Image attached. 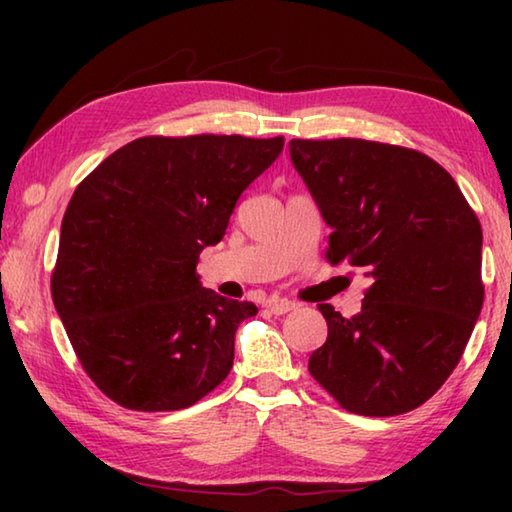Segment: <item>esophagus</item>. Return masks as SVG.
<instances>
[{
    "instance_id": "1",
    "label": "esophagus",
    "mask_w": 512,
    "mask_h": 512,
    "mask_svg": "<svg viewBox=\"0 0 512 512\" xmlns=\"http://www.w3.org/2000/svg\"><path fill=\"white\" fill-rule=\"evenodd\" d=\"M298 305L296 302H291V300H277V302H271V314H275V316H282V314H289V311H293L296 309Z\"/></svg>"
}]
</instances>
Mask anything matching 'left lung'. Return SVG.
<instances>
[{
    "mask_svg": "<svg viewBox=\"0 0 512 512\" xmlns=\"http://www.w3.org/2000/svg\"><path fill=\"white\" fill-rule=\"evenodd\" d=\"M289 146L332 228L325 259L370 282L357 316L318 305L327 341L309 357L311 377L350 413L418 409L458 366L481 314V223L420 151L357 137Z\"/></svg>",
    "mask_w": 512,
    "mask_h": 512,
    "instance_id": "1",
    "label": "left lung"
}]
</instances>
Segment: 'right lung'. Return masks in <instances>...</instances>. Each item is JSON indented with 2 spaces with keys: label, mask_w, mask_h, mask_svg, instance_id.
<instances>
[{
  "label": "right lung",
  "mask_w": 512,
  "mask_h": 512,
  "mask_svg": "<svg viewBox=\"0 0 512 512\" xmlns=\"http://www.w3.org/2000/svg\"><path fill=\"white\" fill-rule=\"evenodd\" d=\"M284 137L149 135L108 155L69 201L51 298L83 370L131 411H178L230 375L253 302L201 287L244 189Z\"/></svg>",
  "instance_id": "1"
}]
</instances>
